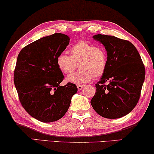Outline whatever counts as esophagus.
Here are the masks:
<instances>
[{"mask_svg":"<svg viewBox=\"0 0 154 154\" xmlns=\"http://www.w3.org/2000/svg\"><path fill=\"white\" fill-rule=\"evenodd\" d=\"M84 87H85V85H78V86H77L78 90H79V91L82 90V89L84 88Z\"/></svg>","mask_w":154,"mask_h":154,"instance_id":"1","label":"esophagus"}]
</instances>
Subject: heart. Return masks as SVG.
Masks as SVG:
<instances>
[{
    "label": "heart",
    "instance_id": "b5f03b06",
    "mask_svg": "<svg viewBox=\"0 0 154 154\" xmlns=\"http://www.w3.org/2000/svg\"><path fill=\"white\" fill-rule=\"evenodd\" d=\"M71 56L61 53L56 58L60 71L69 74L80 66L81 69L67 77V81L75 84H81L93 79H98L105 73L107 66V54L102 47L94 43L81 41L71 47Z\"/></svg>",
    "mask_w": 154,
    "mask_h": 154
}]
</instances>
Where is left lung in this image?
Masks as SVG:
<instances>
[{"instance_id":"8db88e82","label":"left lung","mask_w":154,"mask_h":154,"mask_svg":"<svg viewBox=\"0 0 154 154\" xmlns=\"http://www.w3.org/2000/svg\"><path fill=\"white\" fill-rule=\"evenodd\" d=\"M93 38L105 47L108 60L91 104L102 117L119 119L129 113L137 104L145 67L137 49L128 41L101 34Z\"/></svg>"}]
</instances>
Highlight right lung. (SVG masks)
I'll list each match as a JSON object with an SVG mask.
<instances>
[{
  "instance_id": "1",
  "label": "right lung",
  "mask_w": 154,
  "mask_h": 154,
  "mask_svg": "<svg viewBox=\"0 0 154 154\" xmlns=\"http://www.w3.org/2000/svg\"><path fill=\"white\" fill-rule=\"evenodd\" d=\"M69 41L67 35L54 33L26 45L18 56L14 84L19 100L24 109L41 122L61 119L78 91L74 83L60 86L64 76L56 58Z\"/></svg>"
}]
</instances>
